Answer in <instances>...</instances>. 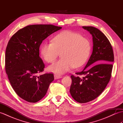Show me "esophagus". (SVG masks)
I'll list each match as a JSON object with an SVG mask.
<instances>
[{"instance_id": "obj_1", "label": "esophagus", "mask_w": 123, "mask_h": 123, "mask_svg": "<svg viewBox=\"0 0 123 123\" xmlns=\"http://www.w3.org/2000/svg\"><path fill=\"white\" fill-rule=\"evenodd\" d=\"M54 77L55 79H60V78H61L62 76L60 75H57V74H54Z\"/></svg>"}]
</instances>
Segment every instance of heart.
Listing matches in <instances>:
<instances>
[{"label":"heart","mask_w":123,"mask_h":123,"mask_svg":"<svg viewBox=\"0 0 123 123\" xmlns=\"http://www.w3.org/2000/svg\"><path fill=\"white\" fill-rule=\"evenodd\" d=\"M90 41L79 33L65 31L56 35L53 42L44 43L41 47V54L45 61L52 63L59 56L61 58L48 67L49 72L62 74L74 67L82 66L89 55Z\"/></svg>","instance_id":"obj_1"}]
</instances>
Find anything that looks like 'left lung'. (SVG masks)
<instances>
[{
    "label": "left lung",
    "mask_w": 123,
    "mask_h": 123,
    "mask_svg": "<svg viewBox=\"0 0 123 123\" xmlns=\"http://www.w3.org/2000/svg\"><path fill=\"white\" fill-rule=\"evenodd\" d=\"M82 27L92 35L93 50L84 69L75 74L83 77L71 76L70 94L79 103L93 100L104 90L110 80L114 60L113 48L105 34L96 27ZM92 64L94 65L86 69Z\"/></svg>",
    "instance_id": "left-lung-1"
}]
</instances>
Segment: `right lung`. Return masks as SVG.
I'll return each mask as SVG.
<instances>
[{
  "label": "right lung",
  "instance_id": "obj_1",
  "mask_svg": "<svg viewBox=\"0 0 123 123\" xmlns=\"http://www.w3.org/2000/svg\"><path fill=\"white\" fill-rule=\"evenodd\" d=\"M61 28L53 25H28L18 31L8 43L5 70L13 89L24 100H40L54 80L52 74H40L45 65L39 49L44 40Z\"/></svg>",
  "mask_w": 123,
  "mask_h": 123
}]
</instances>
